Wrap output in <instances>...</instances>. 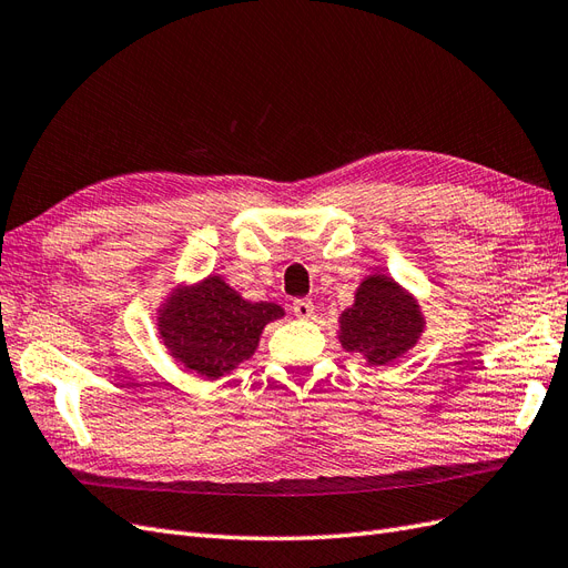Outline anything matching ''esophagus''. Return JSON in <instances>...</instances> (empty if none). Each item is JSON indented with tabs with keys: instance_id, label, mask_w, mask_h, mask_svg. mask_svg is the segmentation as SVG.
Returning a JSON list of instances; mask_svg holds the SVG:
<instances>
[{
	"instance_id": "1",
	"label": "esophagus",
	"mask_w": 568,
	"mask_h": 568,
	"mask_svg": "<svg viewBox=\"0 0 568 568\" xmlns=\"http://www.w3.org/2000/svg\"><path fill=\"white\" fill-rule=\"evenodd\" d=\"M294 315L296 317H303V320H307V317H313V313H315V303L311 301V298H298V301H294Z\"/></svg>"
}]
</instances>
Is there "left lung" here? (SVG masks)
<instances>
[{
	"mask_svg": "<svg viewBox=\"0 0 568 568\" xmlns=\"http://www.w3.org/2000/svg\"><path fill=\"white\" fill-rule=\"evenodd\" d=\"M422 334L417 303L384 274L367 277L357 288L355 305L341 315V343L363 353L369 363L386 365L415 346Z\"/></svg>",
	"mask_w": 568,
	"mask_h": 568,
	"instance_id": "obj_1",
	"label": "left lung"
}]
</instances>
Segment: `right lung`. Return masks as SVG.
Segmentation results:
<instances>
[{"label": "right lung", "instance_id": "right-lung-1", "mask_svg": "<svg viewBox=\"0 0 568 568\" xmlns=\"http://www.w3.org/2000/svg\"><path fill=\"white\" fill-rule=\"evenodd\" d=\"M274 303H248L220 277L180 291L161 315V336L180 363L209 379H217L246 359L263 326L282 317Z\"/></svg>", "mask_w": 568, "mask_h": 568}]
</instances>
